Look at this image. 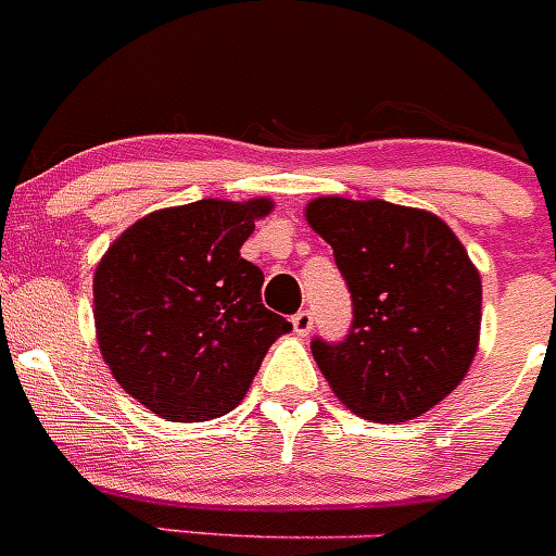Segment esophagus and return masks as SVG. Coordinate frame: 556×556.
I'll list each match as a JSON object with an SVG mask.
<instances>
[{
	"label": "esophagus",
	"instance_id": "1",
	"mask_svg": "<svg viewBox=\"0 0 556 556\" xmlns=\"http://www.w3.org/2000/svg\"><path fill=\"white\" fill-rule=\"evenodd\" d=\"M290 323H293V331L299 333V337H306V333L312 331V312L309 309L295 312V315L290 317Z\"/></svg>",
	"mask_w": 556,
	"mask_h": 556
}]
</instances>
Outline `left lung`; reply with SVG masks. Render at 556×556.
I'll list each match as a JSON object with an SVG mask.
<instances>
[{
    "instance_id": "1",
    "label": "left lung",
    "mask_w": 556,
    "mask_h": 556,
    "mask_svg": "<svg viewBox=\"0 0 556 556\" xmlns=\"http://www.w3.org/2000/svg\"><path fill=\"white\" fill-rule=\"evenodd\" d=\"M306 223L331 244L353 299L348 337L312 342L339 402L375 424L443 402L481 333V277L454 230L432 212L348 198H315Z\"/></svg>"
}]
</instances>
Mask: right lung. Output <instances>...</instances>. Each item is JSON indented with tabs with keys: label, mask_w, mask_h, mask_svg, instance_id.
<instances>
[{
	"label": "right lung",
	"mask_w": 556,
	"mask_h": 556,
	"mask_svg": "<svg viewBox=\"0 0 556 556\" xmlns=\"http://www.w3.org/2000/svg\"><path fill=\"white\" fill-rule=\"evenodd\" d=\"M268 198L160 208L129 225L94 271L97 344L132 399L176 424L212 421L250 391L290 323L241 257Z\"/></svg>",
	"instance_id": "right-lung-1"
}]
</instances>
